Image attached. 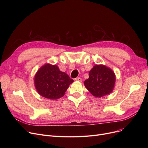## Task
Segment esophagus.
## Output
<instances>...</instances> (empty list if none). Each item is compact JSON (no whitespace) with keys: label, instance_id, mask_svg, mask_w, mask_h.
<instances>
[{"label":"esophagus","instance_id":"esophagus-1","mask_svg":"<svg viewBox=\"0 0 148 148\" xmlns=\"http://www.w3.org/2000/svg\"><path fill=\"white\" fill-rule=\"evenodd\" d=\"M75 80H76V81H79V82H82L83 80H82V79L81 78V77H77V78L75 79Z\"/></svg>","mask_w":148,"mask_h":148}]
</instances>
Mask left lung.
I'll return each instance as SVG.
<instances>
[{
  "instance_id": "obj_1",
  "label": "left lung",
  "mask_w": 148,
  "mask_h": 148,
  "mask_svg": "<svg viewBox=\"0 0 148 148\" xmlns=\"http://www.w3.org/2000/svg\"><path fill=\"white\" fill-rule=\"evenodd\" d=\"M115 81V74L110 68L103 65H95L89 71V79L84 84L93 96L101 98L113 91Z\"/></svg>"
}]
</instances>
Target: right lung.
I'll return each mask as SVG.
<instances>
[{"instance_id": "add662e5", "label": "right lung", "mask_w": 148, "mask_h": 148, "mask_svg": "<svg viewBox=\"0 0 148 148\" xmlns=\"http://www.w3.org/2000/svg\"><path fill=\"white\" fill-rule=\"evenodd\" d=\"M73 82L68 74L60 71L56 65L49 64L39 69L34 78L35 86L39 94L50 99L63 97Z\"/></svg>"}]
</instances>
